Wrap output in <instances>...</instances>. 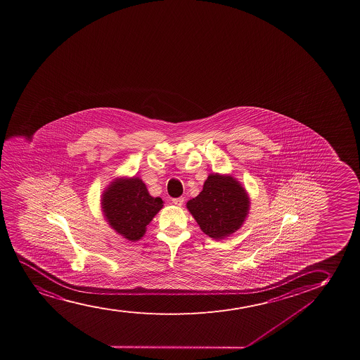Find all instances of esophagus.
<instances>
[{
	"mask_svg": "<svg viewBox=\"0 0 360 360\" xmlns=\"http://www.w3.org/2000/svg\"><path fill=\"white\" fill-rule=\"evenodd\" d=\"M184 197H179V198H174L173 204H175L176 207H181L182 204H184Z\"/></svg>",
	"mask_w": 360,
	"mask_h": 360,
	"instance_id": "34e87169",
	"label": "esophagus"
}]
</instances>
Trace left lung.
Wrapping results in <instances>:
<instances>
[{
	"label": "left lung",
	"instance_id": "1",
	"mask_svg": "<svg viewBox=\"0 0 360 360\" xmlns=\"http://www.w3.org/2000/svg\"><path fill=\"white\" fill-rule=\"evenodd\" d=\"M245 190L231 176L212 174L200 195L187 202V209L200 230L214 239H222L242 226L249 210Z\"/></svg>",
	"mask_w": 360,
	"mask_h": 360
}]
</instances>
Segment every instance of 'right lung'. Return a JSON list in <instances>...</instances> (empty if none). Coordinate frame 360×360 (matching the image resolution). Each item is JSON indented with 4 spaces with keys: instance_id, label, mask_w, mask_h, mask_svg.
Returning a JSON list of instances; mask_svg holds the SVG:
<instances>
[{
    "instance_id": "add662e5",
    "label": "right lung",
    "mask_w": 360,
    "mask_h": 360,
    "mask_svg": "<svg viewBox=\"0 0 360 360\" xmlns=\"http://www.w3.org/2000/svg\"><path fill=\"white\" fill-rule=\"evenodd\" d=\"M103 197V209L113 230L131 242L143 237L146 226L163 207L160 197H152L139 178L116 180Z\"/></svg>"
}]
</instances>
